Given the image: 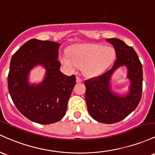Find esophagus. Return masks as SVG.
<instances>
[{"mask_svg": "<svg viewBox=\"0 0 155 155\" xmlns=\"http://www.w3.org/2000/svg\"><path fill=\"white\" fill-rule=\"evenodd\" d=\"M76 82H77V83H81V82H82V80H81V78L77 76V77H76Z\"/></svg>", "mask_w": 155, "mask_h": 155, "instance_id": "esophagus-1", "label": "esophagus"}]
</instances>
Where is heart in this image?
Instances as JSON below:
<instances>
[{"label":"heart","mask_w":155,"mask_h":155,"mask_svg":"<svg viewBox=\"0 0 155 155\" xmlns=\"http://www.w3.org/2000/svg\"><path fill=\"white\" fill-rule=\"evenodd\" d=\"M68 54L61 57L62 64L69 70L83 67V74L88 77L100 74L114 61L115 50L110 47L100 45H83L70 48Z\"/></svg>","instance_id":"obj_1"}]
</instances>
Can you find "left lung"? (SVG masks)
I'll return each instance as SVG.
<instances>
[{
	"label": "left lung",
	"instance_id": "left-lung-1",
	"mask_svg": "<svg viewBox=\"0 0 155 155\" xmlns=\"http://www.w3.org/2000/svg\"><path fill=\"white\" fill-rule=\"evenodd\" d=\"M113 45L116 59L112 68L100 76L85 81L86 102L89 114L94 119L104 124H114L125 119L137 107L142 96L143 69L136 52L121 39H107ZM128 68L130 81V91L119 96L110 90L111 76L118 68Z\"/></svg>",
	"mask_w": 155,
	"mask_h": 155
}]
</instances>
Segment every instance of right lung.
I'll return each instance as SVG.
<instances>
[{
    "mask_svg": "<svg viewBox=\"0 0 155 155\" xmlns=\"http://www.w3.org/2000/svg\"><path fill=\"white\" fill-rule=\"evenodd\" d=\"M60 44L32 39L12 56L8 75V88L14 104L27 119L41 124H50L64 117L75 75L60 71L57 59ZM36 65L46 69L45 79L39 84H29L30 69Z\"/></svg>",
    "mask_w": 155,
    "mask_h": 155,
    "instance_id": "obj_1",
    "label": "right lung"
}]
</instances>
